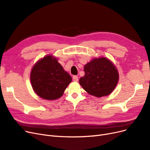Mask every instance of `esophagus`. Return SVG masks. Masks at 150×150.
<instances>
[{"mask_svg": "<svg viewBox=\"0 0 150 150\" xmlns=\"http://www.w3.org/2000/svg\"><path fill=\"white\" fill-rule=\"evenodd\" d=\"M72 80L75 81V82H77V81H78V77L77 76H74L72 77Z\"/></svg>", "mask_w": 150, "mask_h": 150, "instance_id": "esophagus-1", "label": "esophagus"}]
</instances>
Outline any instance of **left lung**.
Masks as SVG:
<instances>
[{"label":"left lung","mask_w":150,"mask_h":150,"mask_svg":"<svg viewBox=\"0 0 150 150\" xmlns=\"http://www.w3.org/2000/svg\"><path fill=\"white\" fill-rule=\"evenodd\" d=\"M85 74L79 79L83 88L93 96L101 98L110 94L117 85L118 72L105 57L94 59L84 66Z\"/></svg>","instance_id":"left-lung-1"}]
</instances>
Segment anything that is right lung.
I'll return each mask as SVG.
<instances>
[{
    "mask_svg": "<svg viewBox=\"0 0 150 150\" xmlns=\"http://www.w3.org/2000/svg\"><path fill=\"white\" fill-rule=\"evenodd\" d=\"M71 81V76L52 56L40 59L31 71L30 82L34 91L47 100L59 98Z\"/></svg>",
    "mask_w": 150,
    "mask_h": 150,
    "instance_id": "obj_1",
    "label": "right lung"
}]
</instances>
